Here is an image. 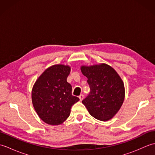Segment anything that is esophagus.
<instances>
[{
    "instance_id": "obj_1",
    "label": "esophagus",
    "mask_w": 155,
    "mask_h": 155,
    "mask_svg": "<svg viewBox=\"0 0 155 155\" xmlns=\"http://www.w3.org/2000/svg\"><path fill=\"white\" fill-rule=\"evenodd\" d=\"M79 98H80V101H83V99L84 98V95L82 94H81L80 96H79Z\"/></svg>"
}]
</instances>
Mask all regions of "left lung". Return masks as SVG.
I'll use <instances>...</instances> for the list:
<instances>
[{"label": "left lung", "instance_id": "8db88e82", "mask_svg": "<svg viewBox=\"0 0 155 155\" xmlns=\"http://www.w3.org/2000/svg\"><path fill=\"white\" fill-rule=\"evenodd\" d=\"M81 70L88 78L91 88L82 103L94 118L102 121L110 120L124 99V86L120 76L107 64L82 66Z\"/></svg>", "mask_w": 155, "mask_h": 155}]
</instances>
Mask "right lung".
I'll return each instance as SVG.
<instances>
[{"instance_id":"add662e5","label":"right lung","mask_w":155,"mask_h":155,"mask_svg":"<svg viewBox=\"0 0 155 155\" xmlns=\"http://www.w3.org/2000/svg\"><path fill=\"white\" fill-rule=\"evenodd\" d=\"M70 72L69 66H52L38 77L32 88L35 110L41 120L48 124H62L70 115L72 105L79 101L72 95V86L67 81Z\"/></svg>"}]
</instances>
